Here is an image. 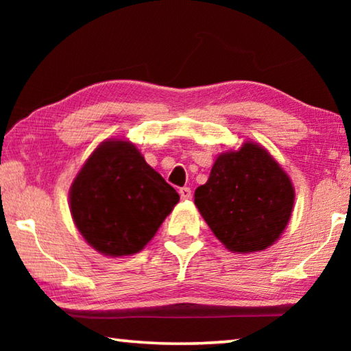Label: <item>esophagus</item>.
Wrapping results in <instances>:
<instances>
[{"instance_id": "1", "label": "esophagus", "mask_w": 351, "mask_h": 351, "mask_svg": "<svg viewBox=\"0 0 351 351\" xmlns=\"http://www.w3.org/2000/svg\"><path fill=\"white\" fill-rule=\"evenodd\" d=\"M180 197H181L182 199H189L190 197H192V190H190L189 187L180 189Z\"/></svg>"}]
</instances>
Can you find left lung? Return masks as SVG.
I'll return each mask as SVG.
<instances>
[{"instance_id":"1","label":"left lung","mask_w":351,"mask_h":351,"mask_svg":"<svg viewBox=\"0 0 351 351\" xmlns=\"http://www.w3.org/2000/svg\"><path fill=\"white\" fill-rule=\"evenodd\" d=\"M195 204L229 251L258 252L287 228L294 187L268 150L247 141L239 150L219 154L209 180L195 190Z\"/></svg>"}]
</instances>
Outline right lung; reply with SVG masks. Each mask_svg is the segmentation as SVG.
<instances>
[{
  "instance_id": "add662e5",
  "label": "right lung",
  "mask_w": 351,
  "mask_h": 351,
  "mask_svg": "<svg viewBox=\"0 0 351 351\" xmlns=\"http://www.w3.org/2000/svg\"><path fill=\"white\" fill-rule=\"evenodd\" d=\"M180 201L132 142L108 139L86 159L69 189V207L83 239L97 252H139Z\"/></svg>"
}]
</instances>
